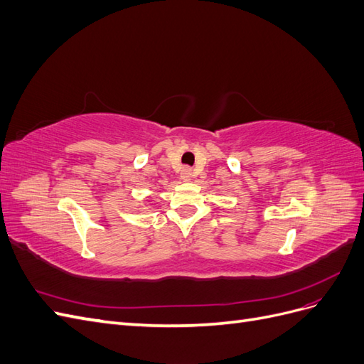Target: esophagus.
I'll list each match as a JSON object with an SVG mask.
<instances>
[{
  "label": "esophagus",
  "instance_id": "obj_1",
  "mask_svg": "<svg viewBox=\"0 0 364 364\" xmlns=\"http://www.w3.org/2000/svg\"><path fill=\"white\" fill-rule=\"evenodd\" d=\"M191 176H193L191 168H188V167H183V168H182V171H181V178H182L183 181H190V179H191Z\"/></svg>",
  "mask_w": 364,
  "mask_h": 364
}]
</instances>
